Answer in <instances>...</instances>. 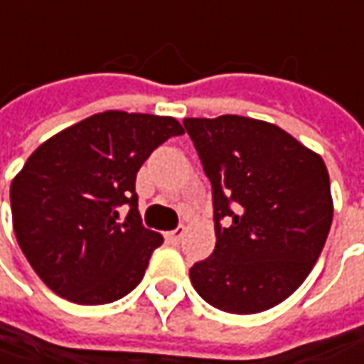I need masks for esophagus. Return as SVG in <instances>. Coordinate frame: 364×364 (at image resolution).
<instances>
[{
    "label": "esophagus",
    "mask_w": 364,
    "mask_h": 364,
    "mask_svg": "<svg viewBox=\"0 0 364 364\" xmlns=\"http://www.w3.org/2000/svg\"><path fill=\"white\" fill-rule=\"evenodd\" d=\"M183 236H185V226H179V228H175L173 232H166L165 234L166 242H171V245H179Z\"/></svg>",
    "instance_id": "34e87169"
}]
</instances>
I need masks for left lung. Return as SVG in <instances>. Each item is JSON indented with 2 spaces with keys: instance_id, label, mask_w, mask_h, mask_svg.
I'll return each instance as SVG.
<instances>
[{
  "instance_id": "8db88e82",
  "label": "left lung",
  "mask_w": 364,
  "mask_h": 364,
  "mask_svg": "<svg viewBox=\"0 0 364 364\" xmlns=\"http://www.w3.org/2000/svg\"><path fill=\"white\" fill-rule=\"evenodd\" d=\"M212 183L215 248L189 271L196 291L228 314H259L309 275L332 224L318 152L275 124L245 116L185 118Z\"/></svg>"
}]
</instances>
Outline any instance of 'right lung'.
Wrapping results in <instances>:
<instances>
[{
  "mask_svg": "<svg viewBox=\"0 0 364 364\" xmlns=\"http://www.w3.org/2000/svg\"><path fill=\"white\" fill-rule=\"evenodd\" d=\"M183 126L171 116L109 109L42 142L9 187L18 245L56 295L112 304L142 281L159 232L138 212L136 173ZM130 207L126 218L121 208Z\"/></svg>",
  "mask_w": 364,
  "mask_h": 364,
  "instance_id": "obj_1",
  "label": "right lung"
}]
</instances>
